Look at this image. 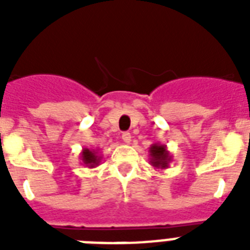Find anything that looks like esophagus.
Segmentation results:
<instances>
[{
    "mask_svg": "<svg viewBox=\"0 0 250 250\" xmlns=\"http://www.w3.org/2000/svg\"><path fill=\"white\" fill-rule=\"evenodd\" d=\"M122 140L125 141V144H129L131 143V133L129 132H125L122 135Z\"/></svg>",
    "mask_w": 250,
    "mask_h": 250,
    "instance_id": "esophagus-1",
    "label": "esophagus"
}]
</instances>
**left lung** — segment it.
Instances as JSON below:
<instances>
[{"mask_svg": "<svg viewBox=\"0 0 250 250\" xmlns=\"http://www.w3.org/2000/svg\"><path fill=\"white\" fill-rule=\"evenodd\" d=\"M149 157H150L149 158L150 165L156 168H161V170L168 168V165L172 161V156L167 150L166 145L160 144V143L152 144V146L149 148Z\"/></svg>", "mask_w": 250, "mask_h": 250, "instance_id": "left-lung-1", "label": "left lung"}]
</instances>
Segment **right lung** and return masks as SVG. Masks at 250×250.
<instances>
[{
	"label": "right lung",
	"mask_w": 250,
	"mask_h": 250,
	"mask_svg": "<svg viewBox=\"0 0 250 250\" xmlns=\"http://www.w3.org/2000/svg\"><path fill=\"white\" fill-rule=\"evenodd\" d=\"M80 160L83 162L84 166L89 167V168H93V167H97L101 162V157L98 156V150H94V149L89 148H83L82 153H80Z\"/></svg>",
	"instance_id": "1"
}]
</instances>
